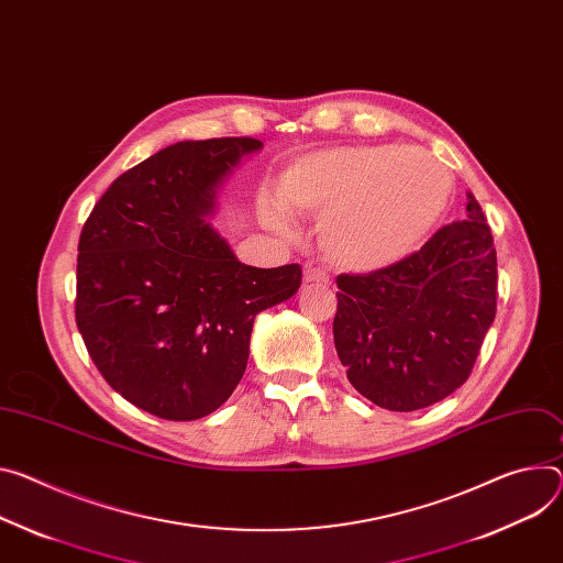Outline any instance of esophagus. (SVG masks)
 <instances>
[{"instance_id":"1","label":"esophagus","mask_w":563,"mask_h":563,"mask_svg":"<svg viewBox=\"0 0 563 563\" xmlns=\"http://www.w3.org/2000/svg\"><path fill=\"white\" fill-rule=\"evenodd\" d=\"M302 278H305V283H321V285L330 283L328 272L323 267H317V265H305Z\"/></svg>"}]
</instances>
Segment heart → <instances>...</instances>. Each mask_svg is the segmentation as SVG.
I'll use <instances>...</instances> for the list:
<instances>
[{"mask_svg": "<svg viewBox=\"0 0 563 563\" xmlns=\"http://www.w3.org/2000/svg\"><path fill=\"white\" fill-rule=\"evenodd\" d=\"M451 173L420 147H330L296 162L283 177L287 209L323 218L321 246L347 269H382L418 246L446 209ZM267 220L289 231L269 203Z\"/></svg>", "mask_w": 563, "mask_h": 563, "instance_id": "1", "label": "heart"}]
</instances>
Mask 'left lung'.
<instances>
[{
	"label": "left lung",
	"mask_w": 563,
	"mask_h": 563,
	"mask_svg": "<svg viewBox=\"0 0 563 563\" xmlns=\"http://www.w3.org/2000/svg\"><path fill=\"white\" fill-rule=\"evenodd\" d=\"M496 280L492 229L474 195L467 220L404 261L336 276L332 330L350 384L399 413L451 395L472 375L496 317Z\"/></svg>",
	"instance_id": "obj_1"
}]
</instances>
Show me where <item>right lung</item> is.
Masks as SVG:
<instances>
[{
    "instance_id": "obj_1",
    "label": "right lung",
    "mask_w": 563,
    "mask_h": 563,
    "mask_svg": "<svg viewBox=\"0 0 563 563\" xmlns=\"http://www.w3.org/2000/svg\"><path fill=\"white\" fill-rule=\"evenodd\" d=\"M261 147L251 136L168 145L117 177L82 227L76 325L106 382L157 418L222 406L255 314L300 287V265L249 267L201 220L220 179Z\"/></svg>"
}]
</instances>
